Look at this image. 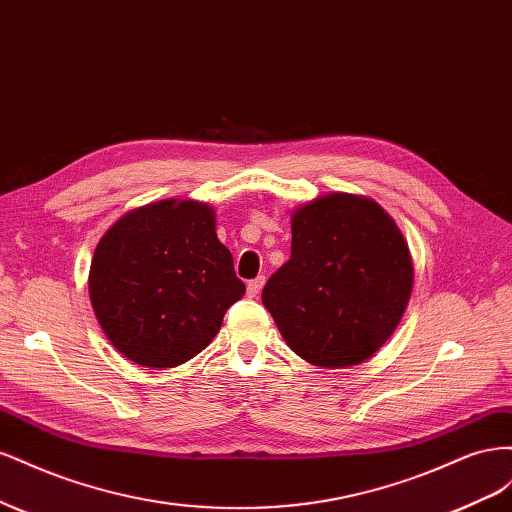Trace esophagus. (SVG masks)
Instances as JSON below:
<instances>
[{
  "instance_id": "esophagus-1",
  "label": "esophagus",
  "mask_w": 512,
  "mask_h": 512,
  "mask_svg": "<svg viewBox=\"0 0 512 512\" xmlns=\"http://www.w3.org/2000/svg\"><path fill=\"white\" fill-rule=\"evenodd\" d=\"M262 286H265V275H258L256 280L247 282V294H250V297H256V294L262 290Z\"/></svg>"
}]
</instances>
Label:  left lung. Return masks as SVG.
Returning a JSON list of instances; mask_svg holds the SVG:
<instances>
[{"label":"left lung","mask_w":512,"mask_h":512,"mask_svg":"<svg viewBox=\"0 0 512 512\" xmlns=\"http://www.w3.org/2000/svg\"><path fill=\"white\" fill-rule=\"evenodd\" d=\"M290 260L262 290L286 344L318 367L374 356L404 316L414 282L401 230L376 200L335 192L292 213Z\"/></svg>","instance_id":"8db88e82"}]
</instances>
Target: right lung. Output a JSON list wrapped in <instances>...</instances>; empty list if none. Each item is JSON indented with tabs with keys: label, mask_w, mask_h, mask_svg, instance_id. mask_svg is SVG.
Masks as SVG:
<instances>
[{
	"label": "right lung",
	"mask_w": 512,
	"mask_h": 512,
	"mask_svg": "<svg viewBox=\"0 0 512 512\" xmlns=\"http://www.w3.org/2000/svg\"><path fill=\"white\" fill-rule=\"evenodd\" d=\"M245 294L215 211L196 200H158L104 232L89 269V299L104 335L143 367H177L218 335Z\"/></svg>",
	"instance_id": "right-lung-1"
}]
</instances>
